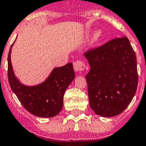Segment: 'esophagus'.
Listing matches in <instances>:
<instances>
[{"label": "esophagus", "instance_id": "1", "mask_svg": "<svg viewBox=\"0 0 146 146\" xmlns=\"http://www.w3.org/2000/svg\"><path fill=\"white\" fill-rule=\"evenodd\" d=\"M73 68H74L75 71L79 73V72L84 70V69L85 68V64L81 61H76L73 63Z\"/></svg>", "mask_w": 146, "mask_h": 146}]
</instances>
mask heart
<instances>
[{
    "label": "heart",
    "instance_id": "1",
    "mask_svg": "<svg viewBox=\"0 0 146 146\" xmlns=\"http://www.w3.org/2000/svg\"><path fill=\"white\" fill-rule=\"evenodd\" d=\"M102 40V34L101 31H96L92 39V43H98Z\"/></svg>",
    "mask_w": 146,
    "mask_h": 146
}]
</instances>
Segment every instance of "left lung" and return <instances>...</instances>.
Wrapping results in <instances>:
<instances>
[{
  "mask_svg": "<svg viewBox=\"0 0 146 146\" xmlns=\"http://www.w3.org/2000/svg\"><path fill=\"white\" fill-rule=\"evenodd\" d=\"M84 56L90 68L85 76L90 108L101 117L120 115L137 87V58L129 39H114Z\"/></svg>",
  "mask_w": 146,
  "mask_h": 146,
  "instance_id": "1",
  "label": "left lung"
}]
</instances>
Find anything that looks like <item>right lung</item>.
I'll return each mask as SVG.
<instances>
[{
    "mask_svg": "<svg viewBox=\"0 0 146 146\" xmlns=\"http://www.w3.org/2000/svg\"><path fill=\"white\" fill-rule=\"evenodd\" d=\"M14 43L8 55V78L12 91L24 108L32 115L41 117L57 115L63 107L66 89L75 78L73 64L68 63L54 68L48 78L39 84L25 85L20 82L13 70L11 53Z\"/></svg>",
    "mask_w": 146,
    "mask_h": 146,
    "instance_id": "1",
    "label": "right lung"
}]
</instances>
